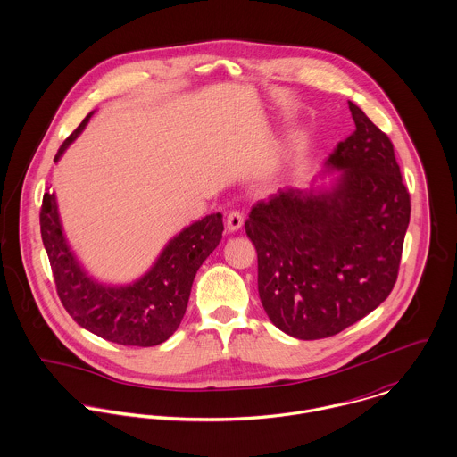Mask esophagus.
I'll list each match as a JSON object with an SVG mask.
<instances>
[{
    "mask_svg": "<svg viewBox=\"0 0 457 457\" xmlns=\"http://www.w3.org/2000/svg\"><path fill=\"white\" fill-rule=\"evenodd\" d=\"M243 223H245L243 212H239V211H230L228 212V216H227V230L228 232L239 230L243 227Z\"/></svg>",
    "mask_w": 457,
    "mask_h": 457,
    "instance_id": "obj_1",
    "label": "esophagus"
}]
</instances>
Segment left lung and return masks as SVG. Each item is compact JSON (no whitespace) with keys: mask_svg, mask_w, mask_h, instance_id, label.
<instances>
[{"mask_svg":"<svg viewBox=\"0 0 457 457\" xmlns=\"http://www.w3.org/2000/svg\"><path fill=\"white\" fill-rule=\"evenodd\" d=\"M355 131L326 162L328 188H285L245 223L259 259V295L270 322L322 339L359 322L392 292L410 223L391 138L352 102Z\"/></svg>","mask_w":457,"mask_h":457,"instance_id":"left-lung-1","label":"left lung"}]
</instances>
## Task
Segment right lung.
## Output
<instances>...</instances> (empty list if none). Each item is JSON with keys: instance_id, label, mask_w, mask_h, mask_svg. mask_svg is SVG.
Instances as JSON below:
<instances>
[{"instance_id": "1", "label": "right lung", "mask_w": 457, "mask_h": 457, "mask_svg": "<svg viewBox=\"0 0 457 457\" xmlns=\"http://www.w3.org/2000/svg\"><path fill=\"white\" fill-rule=\"evenodd\" d=\"M91 116L93 112L62 144L54 162L63 156ZM221 218L216 212L194 221L169 241L142 278L116 287L93 279L70 250L54 194H46L42 200L40 232L68 315L107 341L154 346L167 341L181 324L196 270L221 241Z\"/></svg>"}]
</instances>
